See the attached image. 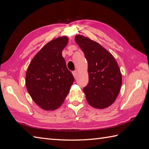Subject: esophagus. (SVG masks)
<instances>
[{
    "instance_id": "34e87169",
    "label": "esophagus",
    "mask_w": 149,
    "mask_h": 149,
    "mask_svg": "<svg viewBox=\"0 0 149 149\" xmlns=\"http://www.w3.org/2000/svg\"><path fill=\"white\" fill-rule=\"evenodd\" d=\"M72 74H73V76H74V78L77 77V71H72Z\"/></svg>"
}]
</instances>
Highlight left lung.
Segmentation results:
<instances>
[{
	"instance_id": "1",
	"label": "left lung",
	"mask_w": 149,
	"mask_h": 149,
	"mask_svg": "<svg viewBox=\"0 0 149 149\" xmlns=\"http://www.w3.org/2000/svg\"><path fill=\"white\" fill-rule=\"evenodd\" d=\"M75 41L88 62L89 82L83 91L90 105L104 109L114 102L119 94L122 78L113 56L101 45L81 35Z\"/></svg>"
}]
</instances>
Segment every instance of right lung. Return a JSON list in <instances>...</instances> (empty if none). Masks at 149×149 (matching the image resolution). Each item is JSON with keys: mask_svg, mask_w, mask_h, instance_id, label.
Returning <instances> with one entry per match:
<instances>
[{"mask_svg": "<svg viewBox=\"0 0 149 149\" xmlns=\"http://www.w3.org/2000/svg\"><path fill=\"white\" fill-rule=\"evenodd\" d=\"M68 42L66 36L48 42L32 59L26 71L27 90L44 110L60 107L74 81L62 54Z\"/></svg>", "mask_w": 149, "mask_h": 149, "instance_id": "1", "label": "right lung"}]
</instances>
